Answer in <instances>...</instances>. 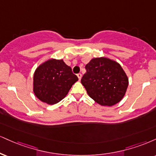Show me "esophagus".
Segmentation results:
<instances>
[{
    "label": "esophagus",
    "mask_w": 156,
    "mask_h": 156,
    "mask_svg": "<svg viewBox=\"0 0 156 156\" xmlns=\"http://www.w3.org/2000/svg\"><path fill=\"white\" fill-rule=\"evenodd\" d=\"M77 76H78V80H80L81 79V76H82V75H81V73H78V74H77Z\"/></svg>",
    "instance_id": "1"
}]
</instances>
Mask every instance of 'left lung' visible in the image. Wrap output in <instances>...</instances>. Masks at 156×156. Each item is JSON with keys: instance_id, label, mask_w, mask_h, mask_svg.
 <instances>
[{"instance_id": "8db88e82", "label": "left lung", "mask_w": 156, "mask_h": 156, "mask_svg": "<svg viewBox=\"0 0 156 156\" xmlns=\"http://www.w3.org/2000/svg\"><path fill=\"white\" fill-rule=\"evenodd\" d=\"M86 69L81 83L95 102L103 106H112L123 99L129 79L120 64L106 57L94 58Z\"/></svg>"}]
</instances>
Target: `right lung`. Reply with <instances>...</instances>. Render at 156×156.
Here are the masks:
<instances>
[{
  "instance_id": "1",
  "label": "right lung",
  "mask_w": 156,
  "mask_h": 156,
  "mask_svg": "<svg viewBox=\"0 0 156 156\" xmlns=\"http://www.w3.org/2000/svg\"><path fill=\"white\" fill-rule=\"evenodd\" d=\"M78 78L63 59H50L37 67L33 76V92L41 102L57 104L66 97Z\"/></svg>"
}]
</instances>
